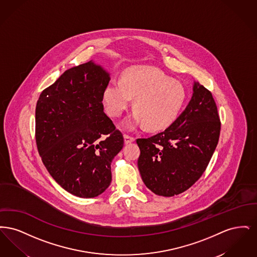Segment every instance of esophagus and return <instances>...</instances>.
Instances as JSON below:
<instances>
[{
  "label": "esophagus",
  "instance_id": "obj_1",
  "mask_svg": "<svg viewBox=\"0 0 257 257\" xmlns=\"http://www.w3.org/2000/svg\"><path fill=\"white\" fill-rule=\"evenodd\" d=\"M133 142H135V138L129 136V135H124V143H125V145L131 144Z\"/></svg>",
  "mask_w": 257,
  "mask_h": 257
}]
</instances>
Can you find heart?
<instances>
[{"mask_svg":"<svg viewBox=\"0 0 257 257\" xmlns=\"http://www.w3.org/2000/svg\"><path fill=\"white\" fill-rule=\"evenodd\" d=\"M103 98L107 111L114 117L119 116L135 98L137 110L125 121L126 127L146 123L149 129L161 130L177 118L186 100V89L157 68L134 66L124 72L122 82L110 81Z\"/></svg>","mask_w":257,"mask_h":257,"instance_id":"heart-1","label":"heart"}]
</instances>
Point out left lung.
<instances>
[{"label":"left lung","mask_w":257,"mask_h":257,"mask_svg":"<svg viewBox=\"0 0 257 257\" xmlns=\"http://www.w3.org/2000/svg\"><path fill=\"white\" fill-rule=\"evenodd\" d=\"M193 91L188 106L171 126L137 140L142 179L158 196H176L196 183L219 142L220 117L212 93L197 82Z\"/></svg>","instance_id":"8db88e82"}]
</instances>
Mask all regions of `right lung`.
<instances>
[{
  "instance_id": "1",
  "label": "right lung",
  "mask_w": 257,
  "mask_h": 257,
  "mask_svg": "<svg viewBox=\"0 0 257 257\" xmlns=\"http://www.w3.org/2000/svg\"><path fill=\"white\" fill-rule=\"evenodd\" d=\"M110 74L90 61L66 70L38 98L36 141L55 181L74 196L101 195L111 181L110 164L123 136L104 112Z\"/></svg>"
}]
</instances>
